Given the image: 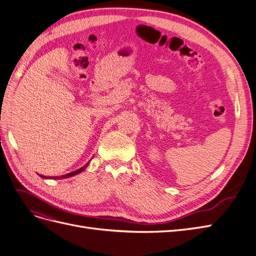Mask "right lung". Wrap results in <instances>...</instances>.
<instances>
[{
  "label": "right lung",
  "mask_w": 256,
  "mask_h": 256,
  "mask_svg": "<svg viewBox=\"0 0 256 256\" xmlns=\"http://www.w3.org/2000/svg\"><path fill=\"white\" fill-rule=\"evenodd\" d=\"M88 166V162L86 164H85L84 166H82V168H80L79 170H76V171H74V172H72V173H68V174H65V175H62V176H53L52 177V180H58V178H67V177H72V176H74V175H76V174H79V173H81L82 171H84L85 168H86V166ZM42 177H44V178H47V177H44V176H42V175H40ZM48 178H51V177H48Z\"/></svg>",
  "instance_id": "1"
}]
</instances>
